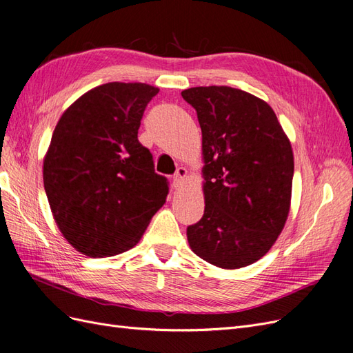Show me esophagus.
<instances>
[{
  "mask_svg": "<svg viewBox=\"0 0 353 353\" xmlns=\"http://www.w3.org/2000/svg\"><path fill=\"white\" fill-rule=\"evenodd\" d=\"M186 177H188V170H186L185 167H179V168H177V172H176V173H174V176H173L174 185H176V186L183 185V181L186 180Z\"/></svg>",
  "mask_w": 353,
  "mask_h": 353,
  "instance_id": "1",
  "label": "esophagus"
}]
</instances>
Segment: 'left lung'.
Here are the masks:
<instances>
[{
	"instance_id": "left-lung-1",
	"label": "left lung",
	"mask_w": 353,
	"mask_h": 353,
	"mask_svg": "<svg viewBox=\"0 0 353 353\" xmlns=\"http://www.w3.org/2000/svg\"><path fill=\"white\" fill-rule=\"evenodd\" d=\"M202 130V219L188 227L190 249L207 263L242 268L263 258L288 220L293 152L265 101L230 86L181 92Z\"/></svg>"
}]
</instances>
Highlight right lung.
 Masks as SVG:
<instances>
[{"mask_svg":"<svg viewBox=\"0 0 353 353\" xmlns=\"http://www.w3.org/2000/svg\"><path fill=\"white\" fill-rule=\"evenodd\" d=\"M160 89L111 82L67 108L43 158V188L60 232L92 258L129 251L167 198L168 181L138 139Z\"/></svg>","mask_w":353,"mask_h":353,"instance_id":"right-lung-1","label":"right lung"}]
</instances>
